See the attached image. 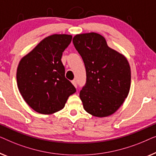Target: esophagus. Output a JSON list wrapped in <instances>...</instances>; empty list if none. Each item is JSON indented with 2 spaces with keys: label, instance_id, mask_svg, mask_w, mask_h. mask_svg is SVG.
Returning a JSON list of instances; mask_svg holds the SVG:
<instances>
[{
  "label": "esophagus",
  "instance_id": "34e87169",
  "mask_svg": "<svg viewBox=\"0 0 156 156\" xmlns=\"http://www.w3.org/2000/svg\"><path fill=\"white\" fill-rule=\"evenodd\" d=\"M71 82H72V83H73V85H74V86H75L76 87H77V86H78V85H77V81H76V80H72Z\"/></svg>",
  "mask_w": 156,
  "mask_h": 156
}]
</instances>
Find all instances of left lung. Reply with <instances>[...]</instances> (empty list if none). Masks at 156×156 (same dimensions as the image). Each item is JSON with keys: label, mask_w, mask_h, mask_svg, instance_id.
Here are the masks:
<instances>
[{"label": "left lung", "mask_w": 156, "mask_h": 156, "mask_svg": "<svg viewBox=\"0 0 156 156\" xmlns=\"http://www.w3.org/2000/svg\"><path fill=\"white\" fill-rule=\"evenodd\" d=\"M73 42L86 71V82L80 92L85 110L98 117L112 115L130 90L128 61L109 48L102 35L95 32L76 35Z\"/></svg>", "instance_id": "left-lung-1"}]
</instances>
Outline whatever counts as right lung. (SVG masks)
<instances>
[{
    "instance_id": "obj_1",
    "label": "right lung",
    "mask_w": 156,
    "mask_h": 156,
    "mask_svg": "<svg viewBox=\"0 0 156 156\" xmlns=\"http://www.w3.org/2000/svg\"><path fill=\"white\" fill-rule=\"evenodd\" d=\"M71 35L53 34L44 39L20 61L17 83L27 105L37 112L49 115L62 109L76 87L65 77L63 52Z\"/></svg>"
}]
</instances>
